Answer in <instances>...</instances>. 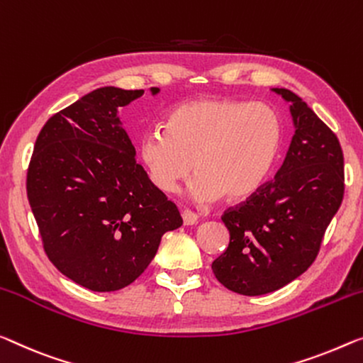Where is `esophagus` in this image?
Instances as JSON below:
<instances>
[{
  "label": "esophagus",
  "instance_id": "obj_1",
  "mask_svg": "<svg viewBox=\"0 0 363 363\" xmlns=\"http://www.w3.org/2000/svg\"><path fill=\"white\" fill-rule=\"evenodd\" d=\"M182 219H183V224H185V225H193V224H196V222H198V214L193 213V211H189V209H185L182 213Z\"/></svg>",
  "mask_w": 363,
  "mask_h": 363
}]
</instances>
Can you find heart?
Here are the masks:
<instances>
[{
    "label": "heart",
    "instance_id": "heart-1",
    "mask_svg": "<svg viewBox=\"0 0 363 363\" xmlns=\"http://www.w3.org/2000/svg\"><path fill=\"white\" fill-rule=\"evenodd\" d=\"M282 141L281 120L266 104L233 99L189 100L172 111L165 130L144 135L139 160L162 193L199 174L189 185L196 201L248 198L263 185Z\"/></svg>",
    "mask_w": 363,
    "mask_h": 363
}]
</instances>
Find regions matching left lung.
Here are the masks:
<instances>
[{"instance_id":"obj_1","label":"left lung","mask_w":363,"mask_h":363,"mask_svg":"<svg viewBox=\"0 0 363 363\" xmlns=\"http://www.w3.org/2000/svg\"><path fill=\"white\" fill-rule=\"evenodd\" d=\"M272 91L291 104L295 135L276 177L222 214L230 242L213 263L222 286L250 297L308 269L344 198L337 136L294 92Z\"/></svg>"}]
</instances>
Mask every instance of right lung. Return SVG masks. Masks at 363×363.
<instances>
[{"instance_id":"add662e5","label":"right lung","mask_w":363,"mask_h":363,"mask_svg":"<svg viewBox=\"0 0 363 363\" xmlns=\"http://www.w3.org/2000/svg\"><path fill=\"white\" fill-rule=\"evenodd\" d=\"M143 94L102 87L60 110L38 133L27 169V198L48 259L94 292L130 286L164 233L183 224L136 162L116 115Z\"/></svg>"}]
</instances>
